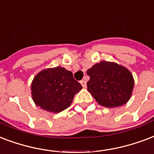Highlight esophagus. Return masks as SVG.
Wrapping results in <instances>:
<instances>
[{
    "instance_id": "34e87169",
    "label": "esophagus",
    "mask_w": 154,
    "mask_h": 154,
    "mask_svg": "<svg viewBox=\"0 0 154 154\" xmlns=\"http://www.w3.org/2000/svg\"><path fill=\"white\" fill-rule=\"evenodd\" d=\"M81 84H82V87H84V88L86 87V82H85V80H82V81H81Z\"/></svg>"
}]
</instances>
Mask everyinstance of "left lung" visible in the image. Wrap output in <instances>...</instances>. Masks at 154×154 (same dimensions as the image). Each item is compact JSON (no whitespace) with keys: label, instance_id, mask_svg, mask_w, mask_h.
Listing matches in <instances>:
<instances>
[{"label":"left lung","instance_id":"8db88e82","mask_svg":"<svg viewBox=\"0 0 154 154\" xmlns=\"http://www.w3.org/2000/svg\"><path fill=\"white\" fill-rule=\"evenodd\" d=\"M87 75L90 76L88 91L101 106L118 107L131 98L134 79L125 67L114 62L101 61L88 69Z\"/></svg>","mask_w":154,"mask_h":154}]
</instances>
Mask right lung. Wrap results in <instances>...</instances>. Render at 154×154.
<instances>
[{
  "label": "right lung",
  "instance_id": "right-lung-1",
  "mask_svg": "<svg viewBox=\"0 0 154 154\" xmlns=\"http://www.w3.org/2000/svg\"><path fill=\"white\" fill-rule=\"evenodd\" d=\"M30 88L36 105L49 112L59 113L71 105L82 86L73 78L72 72L58 66L38 72Z\"/></svg>",
  "mask_w": 154,
  "mask_h": 154
}]
</instances>
